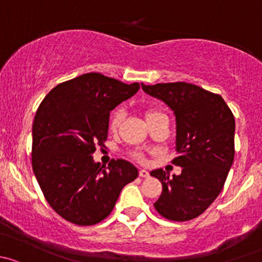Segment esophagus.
Instances as JSON below:
<instances>
[{
  "instance_id": "esophagus-1",
  "label": "esophagus",
  "mask_w": 262,
  "mask_h": 262,
  "mask_svg": "<svg viewBox=\"0 0 262 262\" xmlns=\"http://www.w3.org/2000/svg\"><path fill=\"white\" fill-rule=\"evenodd\" d=\"M139 175L141 178H147L150 175V172L146 170V169H140V171H139Z\"/></svg>"
}]
</instances>
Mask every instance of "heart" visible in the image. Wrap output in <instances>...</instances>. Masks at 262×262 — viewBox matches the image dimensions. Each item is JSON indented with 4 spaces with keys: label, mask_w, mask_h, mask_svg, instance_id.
<instances>
[{
    "label": "heart",
    "mask_w": 262,
    "mask_h": 262,
    "mask_svg": "<svg viewBox=\"0 0 262 262\" xmlns=\"http://www.w3.org/2000/svg\"><path fill=\"white\" fill-rule=\"evenodd\" d=\"M160 116H165L163 112L159 111V110H155V108H147L146 111H145V118H146V121L149 122V121L154 120V118L156 117H160ZM122 118H123V112L121 108H116L115 111L112 112L111 115V118H110V128H111L112 131H116L118 127H120L121 122H122ZM132 156H134L135 159H136L137 161H140V163H144L145 161V156L144 154L139 152V151H135V152L131 154Z\"/></svg>",
    "instance_id": "b5f03b06"
}]
</instances>
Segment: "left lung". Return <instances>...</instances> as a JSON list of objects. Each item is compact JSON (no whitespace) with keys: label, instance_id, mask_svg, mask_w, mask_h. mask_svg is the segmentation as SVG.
I'll list each match as a JSON object with an SVG mask.
<instances>
[{"label":"left lung","instance_id":"8db88e82","mask_svg":"<svg viewBox=\"0 0 262 262\" xmlns=\"http://www.w3.org/2000/svg\"><path fill=\"white\" fill-rule=\"evenodd\" d=\"M144 92L165 102L177 118V158L182 174L150 172L163 184L154 207L164 218L184 222L214 202L234 158V117L220 94L185 82L145 85Z\"/></svg>","mask_w":262,"mask_h":262}]
</instances>
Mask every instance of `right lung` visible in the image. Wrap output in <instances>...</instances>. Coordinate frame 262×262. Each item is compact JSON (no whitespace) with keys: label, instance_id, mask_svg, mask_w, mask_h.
<instances>
[{"label":"right lung","instance_id":"right-lung-1","mask_svg":"<svg viewBox=\"0 0 262 262\" xmlns=\"http://www.w3.org/2000/svg\"><path fill=\"white\" fill-rule=\"evenodd\" d=\"M139 88L87 73L58 84L40 103L32 125V170L48 203L68 222L103 221L122 188L139 175L122 159L106 168L92 156L107 140L110 112Z\"/></svg>","mask_w":262,"mask_h":262}]
</instances>
